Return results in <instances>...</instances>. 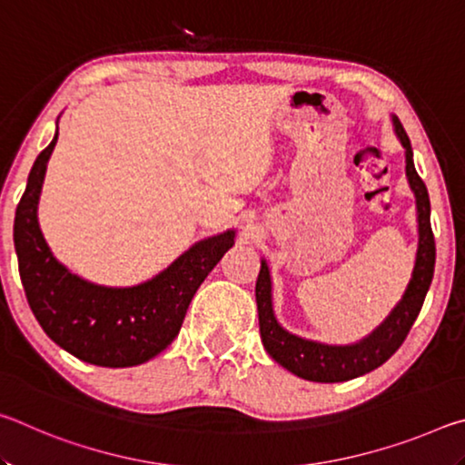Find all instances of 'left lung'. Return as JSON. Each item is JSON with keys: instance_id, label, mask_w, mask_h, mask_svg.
Instances as JSON below:
<instances>
[{"instance_id": "obj_1", "label": "left lung", "mask_w": 465, "mask_h": 465, "mask_svg": "<svg viewBox=\"0 0 465 465\" xmlns=\"http://www.w3.org/2000/svg\"><path fill=\"white\" fill-rule=\"evenodd\" d=\"M393 127H396L398 137L406 149V176L416 196V209H419V252H416L412 279L408 282L402 302L393 308L383 324L373 330L365 341L349 346H328L303 341V338L282 330L279 322L274 320L269 266H266L264 261L261 272H258L256 303L264 349L287 371L303 377L308 381H349L383 365L406 341L414 320L419 318L422 302L430 287L432 272H435V235H432L430 230L429 193L419 172L414 168L411 139H408L398 116H393Z\"/></svg>"}]
</instances>
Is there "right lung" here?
<instances>
[{"label": "right lung", "instance_id": "add662e5", "mask_svg": "<svg viewBox=\"0 0 465 465\" xmlns=\"http://www.w3.org/2000/svg\"><path fill=\"white\" fill-rule=\"evenodd\" d=\"M57 137L38 153L15 209L14 243L30 310L61 349L100 367L141 365L174 341L196 289L233 246V232L203 240L143 285L98 287L54 261L36 222L46 162Z\"/></svg>", "mask_w": 465, "mask_h": 465}]
</instances>
